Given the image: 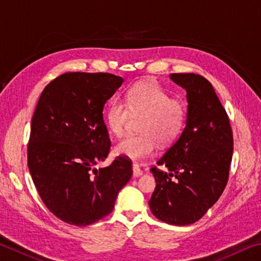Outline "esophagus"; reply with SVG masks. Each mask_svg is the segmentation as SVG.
I'll return each instance as SVG.
<instances>
[{
	"label": "esophagus",
	"mask_w": 261,
	"mask_h": 261,
	"mask_svg": "<svg viewBox=\"0 0 261 261\" xmlns=\"http://www.w3.org/2000/svg\"><path fill=\"white\" fill-rule=\"evenodd\" d=\"M132 170H134V177H139V176L143 175V171L140 170V168L137 163L132 165Z\"/></svg>",
	"instance_id": "34e87169"
}]
</instances>
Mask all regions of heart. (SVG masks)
<instances>
[{
  "label": "heart",
  "instance_id": "b5f03b06",
  "mask_svg": "<svg viewBox=\"0 0 261 261\" xmlns=\"http://www.w3.org/2000/svg\"><path fill=\"white\" fill-rule=\"evenodd\" d=\"M126 106L120 99H113L105 112L109 131L120 137L125 131L130 114L143 116L138 130L140 135L122 139L115 153L131 160L151 156L156 143L168 145L177 138L185 123L184 105L170 95L156 82L143 81L135 84L125 94Z\"/></svg>",
  "mask_w": 261,
  "mask_h": 261
}]
</instances>
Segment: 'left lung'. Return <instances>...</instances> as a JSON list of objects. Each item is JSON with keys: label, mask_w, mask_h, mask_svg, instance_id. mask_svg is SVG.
Instances as JSON below:
<instances>
[{"label": "left lung", "mask_w": 261, "mask_h": 261, "mask_svg": "<svg viewBox=\"0 0 261 261\" xmlns=\"http://www.w3.org/2000/svg\"><path fill=\"white\" fill-rule=\"evenodd\" d=\"M187 91V120L179 138L152 168L156 187L148 201L153 215L174 226L201 219L222 194L232 158L229 118L212 84L199 74L171 73Z\"/></svg>", "instance_id": "1"}]
</instances>
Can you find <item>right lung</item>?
<instances>
[{
    "instance_id": "right-lung-1",
    "label": "right lung",
    "mask_w": 261,
    "mask_h": 261,
    "mask_svg": "<svg viewBox=\"0 0 261 261\" xmlns=\"http://www.w3.org/2000/svg\"><path fill=\"white\" fill-rule=\"evenodd\" d=\"M124 79L112 73L68 72L45 87L31 124L28 165L43 204L72 226L107 216L132 176V163L117 156L96 169L110 149L105 103Z\"/></svg>"
}]
</instances>
